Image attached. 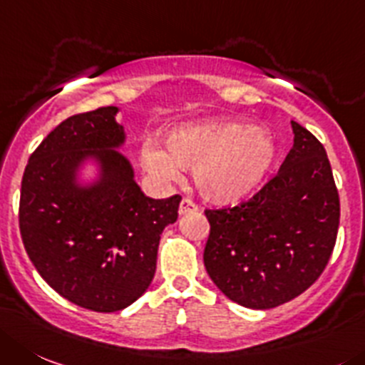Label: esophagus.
Here are the masks:
<instances>
[{
  "label": "esophagus",
  "instance_id": "1",
  "mask_svg": "<svg viewBox=\"0 0 365 365\" xmlns=\"http://www.w3.org/2000/svg\"><path fill=\"white\" fill-rule=\"evenodd\" d=\"M180 216H185V214H192V212H198V205L192 202V200H187L183 198L182 203H180V209H178Z\"/></svg>",
  "mask_w": 365,
  "mask_h": 365
}]
</instances>
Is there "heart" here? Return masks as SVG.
<instances>
[{
  "mask_svg": "<svg viewBox=\"0 0 365 365\" xmlns=\"http://www.w3.org/2000/svg\"><path fill=\"white\" fill-rule=\"evenodd\" d=\"M275 144L267 131L232 120H212L173 129L165 151L145 145L142 162L162 182H176L192 171L194 187L214 205H236L263 185L275 162Z\"/></svg>",
  "mask_w": 365,
  "mask_h": 365,
  "instance_id": "1",
  "label": "heart"
}]
</instances>
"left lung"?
<instances>
[{
	"instance_id": "left-lung-1",
	"label": "left lung",
	"mask_w": 365,
	"mask_h": 365,
	"mask_svg": "<svg viewBox=\"0 0 365 365\" xmlns=\"http://www.w3.org/2000/svg\"><path fill=\"white\" fill-rule=\"evenodd\" d=\"M294 148L247 202L207 209L203 263L230 301L270 309L321 277L335 248L340 200L321 142L292 120Z\"/></svg>"
}]
</instances>
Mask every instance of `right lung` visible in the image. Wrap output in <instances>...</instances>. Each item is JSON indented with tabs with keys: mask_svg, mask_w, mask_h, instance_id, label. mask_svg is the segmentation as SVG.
Returning a JSON list of instances; mask_svg holds the SVG:
<instances>
[{
	"mask_svg": "<svg viewBox=\"0 0 365 365\" xmlns=\"http://www.w3.org/2000/svg\"><path fill=\"white\" fill-rule=\"evenodd\" d=\"M115 106L71 115L30 155L21 182L19 230L41 277L91 312H120L140 297L156 270L160 236L175 223L182 196L148 198L128 160L115 151L124 129ZM101 182L83 190L74 169L86 155Z\"/></svg>",
	"mask_w": 365,
	"mask_h": 365,
	"instance_id": "obj_1",
	"label": "right lung"
}]
</instances>
